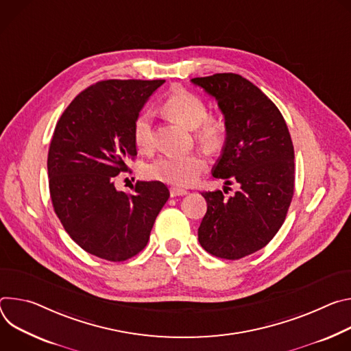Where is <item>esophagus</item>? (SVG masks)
Segmentation results:
<instances>
[{"mask_svg": "<svg viewBox=\"0 0 351 351\" xmlns=\"http://www.w3.org/2000/svg\"><path fill=\"white\" fill-rule=\"evenodd\" d=\"M188 191L182 189V188H178V186H171L170 188V197L171 198H176V197H182V195H186Z\"/></svg>", "mask_w": 351, "mask_h": 351, "instance_id": "obj_1", "label": "esophagus"}]
</instances>
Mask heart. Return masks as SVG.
I'll return each instance as SVG.
<instances>
[{
    "label": "heart",
    "instance_id": "b5f03b06",
    "mask_svg": "<svg viewBox=\"0 0 351 351\" xmlns=\"http://www.w3.org/2000/svg\"><path fill=\"white\" fill-rule=\"evenodd\" d=\"M165 110L188 130H195L197 139L209 149L217 147L226 135V123L220 115H209L206 103L197 95L178 89L165 101ZM134 142L138 149L149 152L153 147V114L142 111L134 123ZM206 169V159L201 153L181 156H162L146 166V176L180 186L195 182Z\"/></svg>",
    "mask_w": 351,
    "mask_h": 351
}]
</instances>
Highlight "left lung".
Returning a JSON list of instances; mask_svg holds the SVG:
<instances>
[{"label":"left lung","instance_id":"8db88e82","mask_svg":"<svg viewBox=\"0 0 351 351\" xmlns=\"http://www.w3.org/2000/svg\"><path fill=\"white\" fill-rule=\"evenodd\" d=\"M217 100L224 115L226 142L212 169L232 197L202 192L208 210L198 228L205 251L240 259L263 248L285 223L294 193V147L282 112L259 88L237 73L193 77Z\"/></svg>","mask_w":351,"mask_h":351}]
</instances>
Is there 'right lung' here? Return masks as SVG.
I'll return each instance as SVG.
<instances>
[{
	"label": "right lung",
	"instance_id": "1",
	"mask_svg": "<svg viewBox=\"0 0 351 351\" xmlns=\"http://www.w3.org/2000/svg\"><path fill=\"white\" fill-rule=\"evenodd\" d=\"M158 81H100L77 95L56 125L47 170L53 208L69 237L86 252L123 262L147 244L170 192L160 181H138L132 193L114 177L136 156L132 128Z\"/></svg>",
	"mask_w": 351,
	"mask_h": 351
}]
</instances>
